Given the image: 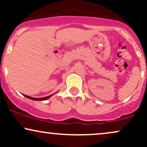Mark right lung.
<instances>
[{"label": "right lung", "mask_w": 147, "mask_h": 147, "mask_svg": "<svg viewBox=\"0 0 147 147\" xmlns=\"http://www.w3.org/2000/svg\"><path fill=\"white\" fill-rule=\"evenodd\" d=\"M53 95H54V94H53ZM24 96H25V97H26L27 98L32 99V100H35V101H43V100H46V99H49L50 97H51V96H52V95H49V96H48V97H41V98H34V97H30V96L25 95H24Z\"/></svg>", "instance_id": "right-lung-1"}]
</instances>
